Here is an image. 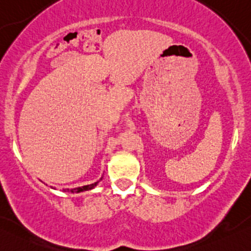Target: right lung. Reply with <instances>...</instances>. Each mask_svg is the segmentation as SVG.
<instances>
[{
  "mask_svg": "<svg viewBox=\"0 0 251 251\" xmlns=\"http://www.w3.org/2000/svg\"><path fill=\"white\" fill-rule=\"evenodd\" d=\"M100 180H102V179H100ZM97 184H98V181L95 182V184L86 185V186L72 188V190H70V192H72V193H79V192H83V191H89V190H91V188H94L95 186H97ZM65 191H69V190H65Z\"/></svg>",
  "mask_w": 251,
  "mask_h": 251,
  "instance_id": "obj_1",
  "label": "right lung"
}]
</instances>
